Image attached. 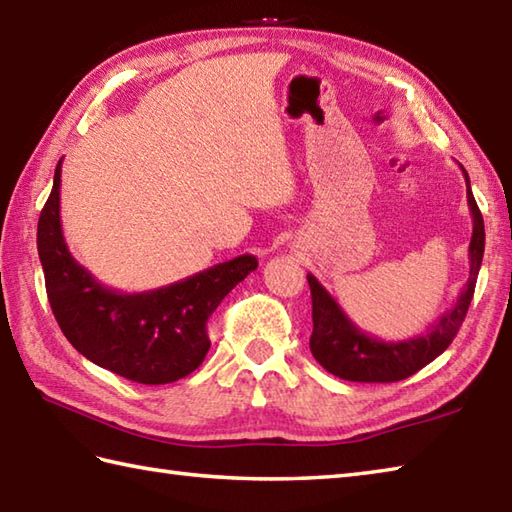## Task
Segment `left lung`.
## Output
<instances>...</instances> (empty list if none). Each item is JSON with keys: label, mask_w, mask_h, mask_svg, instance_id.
I'll use <instances>...</instances> for the list:
<instances>
[{"label": "left lung", "mask_w": 512, "mask_h": 512, "mask_svg": "<svg viewBox=\"0 0 512 512\" xmlns=\"http://www.w3.org/2000/svg\"><path fill=\"white\" fill-rule=\"evenodd\" d=\"M462 173L466 180V200H469L473 217L469 279H466L453 306L424 334L402 341H383L378 336L363 332L347 317L330 292L319 284V279L308 275L314 323L310 350L330 374L343 380H354V383H396V380L409 378L424 365H429L455 339L466 317V310L471 306L477 273H480L484 257V220L473 198L469 173L464 167Z\"/></svg>", "instance_id": "left-lung-1"}]
</instances>
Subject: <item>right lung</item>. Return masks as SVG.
<instances>
[{"label": "right lung", "mask_w": 512, "mask_h": 512, "mask_svg": "<svg viewBox=\"0 0 512 512\" xmlns=\"http://www.w3.org/2000/svg\"><path fill=\"white\" fill-rule=\"evenodd\" d=\"M61 162L39 215L37 250L50 308L65 339L94 365L134 383L165 385L189 376L211 347L206 321L257 268V257L239 255L156 290L107 288L65 244Z\"/></svg>", "instance_id": "add662e5"}]
</instances>
